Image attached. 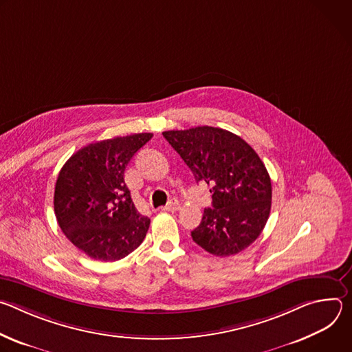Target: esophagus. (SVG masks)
Masks as SVG:
<instances>
[{"mask_svg": "<svg viewBox=\"0 0 352 352\" xmlns=\"http://www.w3.org/2000/svg\"><path fill=\"white\" fill-rule=\"evenodd\" d=\"M178 209H179V204H178V202H175V200H174V202H171L170 205H167V206H163V208H162V210H163V212H171V213L177 212Z\"/></svg>", "mask_w": 352, "mask_h": 352, "instance_id": "obj_1", "label": "esophagus"}]
</instances>
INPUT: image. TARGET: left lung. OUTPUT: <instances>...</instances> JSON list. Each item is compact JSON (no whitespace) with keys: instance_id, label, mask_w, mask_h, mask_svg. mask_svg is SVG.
Listing matches in <instances>:
<instances>
[{"instance_id":"1","label":"left lung","mask_w":352,"mask_h":352,"mask_svg":"<svg viewBox=\"0 0 352 352\" xmlns=\"http://www.w3.org/2000/svg\"><path fill=\"white\" fill-rule=\"evenodd\" d=\"M163 136L196 182L210 186L212 208L205 209L192 239L216 256L239 254L261 235L270 214L272 181L263 162L242 138L221 128L166 131Z\"/></svg>"}]
</instances>
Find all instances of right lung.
Instances as JSON below:
<instances>
[{"label":"right lung","mask_w":352,"mask_h":352,"mask_svg":"<svg viewBox=\"0 0 352 352\" xmlns=\"http://www.w3.org/2000/svg\"><path fill=\"white\" fill-rule=\"evenodd\" d=\"M153 133H133L90 143L61 168L54 212L65 236L87 256L116 262L143 242L150 219L131 199L124 173Z\"/></svg>","instance_id":"1"}]
</instances>
